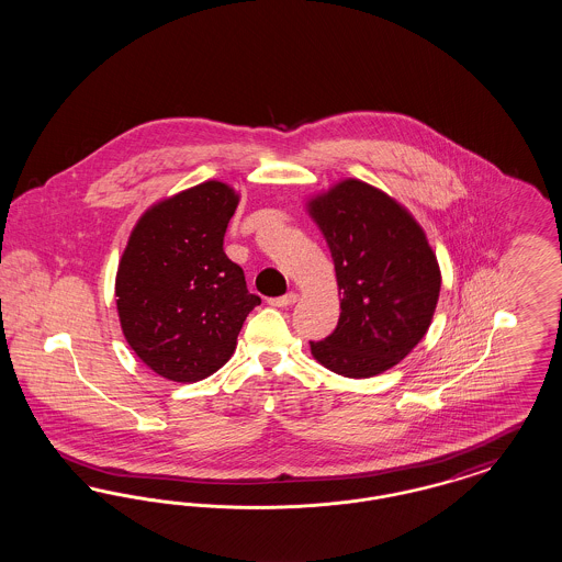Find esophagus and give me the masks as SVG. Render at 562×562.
Listing matches in <instances>:
<instances>
[{
	"label": "esophagus",
	"mask_w": 562,
	"mask_h": 562,
	"mask_svg": "<svg viewBox=\"0 0 562 562\" xmlns=\"http://www.w3.org/2000/svg\"><path fill=\"white\" fill-rule=\"evenodd\" d=\"M269 305H273V307H289V305H293L296 303V293H286L282 294V296H273V299H268Z\"/></svg>",
	"instance_id": "1"
}]
</instances>
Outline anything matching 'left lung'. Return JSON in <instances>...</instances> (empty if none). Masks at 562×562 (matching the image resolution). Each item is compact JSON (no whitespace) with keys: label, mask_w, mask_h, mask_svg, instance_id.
Here are the masks:
<instances>
[{"label":"left lung","mask_w":562,"mask_h":562,"mask_svg":"<svg viewBox=\"0 0 562 562\" xmlns=\"http://www.w3.org/2000/svg\"><path fill=\"white\" fill-rule=\"evenodd\" d=\"M330 248L341 299L337 328L310 341L344 376H373L415 348L434 316L440 269L424 229L396 200L348 179L310 202Z\"/></svg>","instance_id":"obj_1"}]
</instances>
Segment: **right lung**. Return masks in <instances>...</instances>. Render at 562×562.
I'll return each mask as SVG.
<instances>
[{
  "label": "right lung",
  "instance_id": "add662e5",
  "mask_svg": "<svg viewBox=\"0 0 562 562\" xmlns=\"http://www.w3.org/2000/svg\"><path fill=\"white\" fill-rule=\"evenodd\" d=\"M236 206V191L218 181L181 191L140 216L122 255L115 296L124 337L170 381L218 371L261 303L223 250Z\"/></svg>",
  "mask_w": 562,
  "mask_h": 562
}]
</instances>
